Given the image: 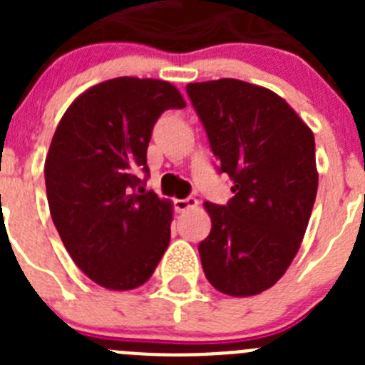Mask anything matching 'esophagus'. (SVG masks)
I'll use <instances>...</instances> for the list:
<instances>
[{
    "mask_svg": "<svg viewBox=\"0 0 365 365\" xmlns=\"http://www.w3.org/2000/svg\"><path fill=\"white\" fill-rule=\"evenodd\" d=\"M197 199L195 197H186V199H177L175 201V210L177 212H188V210H193V208H197Z\"/></svg>",
    "mask_w": 365,
    "mask_h": 365,
    "instance_id": "1",
    "label": "esophagus"
}]
</instances>
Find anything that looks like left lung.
<instances>
[{
    "label": "left lung",
    "instance_id": "obj_1",
    "mask_svg": "<svg viewBox=\"0 0 365 365\" xmlns=\"http://www.w3.org/2000/svg\"><path fill=\"white\" fill-rule=\"evenodd\" d=\"M234 197L205 202L212 230L199 245L206 279L235 298L267 291L298 254L318 192L314 135L267 87L235 78L186 86Z\"/></svg>",
    "mask_w": 365,
    "mask_h": 365
}]
</instances>
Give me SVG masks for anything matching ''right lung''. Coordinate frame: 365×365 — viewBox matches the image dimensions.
Masks as SVG:
<instances>
[{"label":"right lung","mask_w":365,"mask_h":365,"mask_svg":"<svg viewBox=\"0 0 365 365\" xmlns=\"http://www.w3.org/2000/svg\"><path fill=\"white\" fill-rule=\"evenodd\" d=\"M175 86L153 78L106 80L63 113L45 159L51 217L87 278L131 291L151 278L170 245L173 205L146 192V153L157 118L185 108Z\"/></svg>","instance_id":"obj_1"}]
</instances>
